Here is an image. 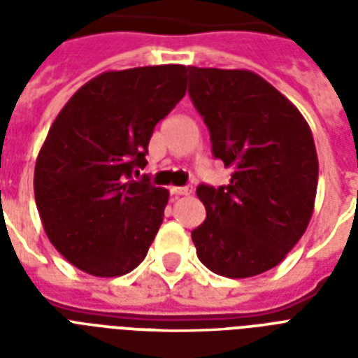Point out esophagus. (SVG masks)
<instances>
[{
    "label": "esophagus",
    "instance_id": "1",
    "mask_svg": "<svg viewBox=\"0 0 358 358\" xmlns=\"http://www.w3.org/2000/svg\"><path fill=\"white\" fill-rule=\"evenodd\" d=\"M171 193L176 196L191 195V193H193V187H189V185H185V187H171Z\"/></svg>",
    "mask_w": 358,
    "mask_h": 358
}]
</instances>
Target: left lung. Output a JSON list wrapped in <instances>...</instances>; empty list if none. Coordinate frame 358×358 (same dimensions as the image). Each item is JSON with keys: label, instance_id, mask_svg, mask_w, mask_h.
Masks as SVG:
<instances>
[{"label": "left lung", "instance_id": "obj_1", "mask_svg": "<svg viewBox=\"0 0 358 358\" xmlns=\"http://www.w3.org/2000/svg\"><path fill=\"white\" fill-rule=\"evenodd\" d=\"M189 96L229 185L201 184L206 219L191 232L210 271L247 278L278 266L314 212L317 154L299 109L250 70L187 66Z\"/></svg>", "mask_w": 358, "mask_h": 358}]
</instances>
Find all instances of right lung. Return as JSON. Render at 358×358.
Returning <instances> with one entry per match:
<instances>
[{"instance_id": "obj_1", "label": "right lung", "mask_w": 358, "mask_h": 358, "mask_svg": "<svg viewBox=\"0 0 358 358\" xmlns=\"http://www.w3.org/2000/svg\"><path fill=\"white\" fill-rule=\"evenodd\" d=\"M185 72L184 64L103 72L53 120L36 157V210L53 247L81 271L120 277L145 260L169 191L134 180V171L146 165L156 124L184 98Z\"/></svg>"}]
</instances>
